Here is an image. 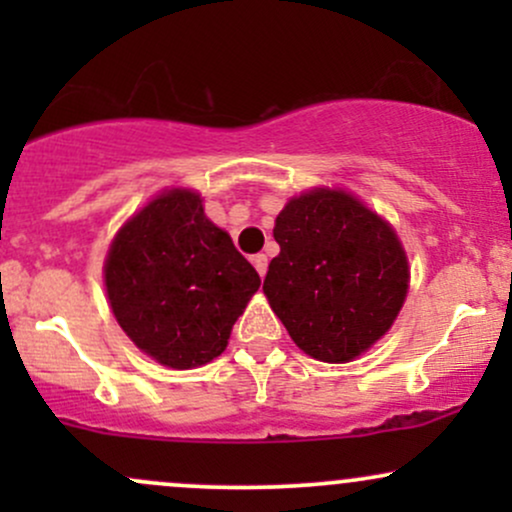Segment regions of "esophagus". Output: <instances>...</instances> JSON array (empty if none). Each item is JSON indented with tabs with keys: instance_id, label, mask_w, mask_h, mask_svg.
I'll list each match as a JSON object with an SVG mask.
<instances>
[{
	"instance_id": "esophagus-1",
	"label": "esophagus",
	"mask_w": 512,
	"mask_h": 512,
	"mask_svg": "<svg viewBox=\"0 0 512 512\" xmlns=\"http://www.w3.org/2000/svg\"><path fill=\"white\" fill-rule=\"evenodd\" d=\"M252 264H255L257 274H260V276L267 274V255H262V252H257V255H252Z\"/></svg>"
}]
</instances>
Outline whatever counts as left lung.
Wrapping results in <instances>:
<instances>
[{
    "label": "left lung",
    "instance_id": "1",
    "mask_svg": "<svg viewBox=\"0 0 512 512\" xmlns=\"http://www.w3.org/2000/svg\"><path fill=\"white\" fill-rule=\"evenodd\" d=\"M264 296L305 354L344 363L390 330L409 286L402 245L351 195L313 190L276 216Z\"/></svg>",
    "mask_w": 512,
    "mask_h": 512
}]
</instances>
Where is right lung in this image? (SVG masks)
<instances>
[{
    "mask_svg": "<svg viewBox=\"0 0 512 512\" xmlns=\"http://www.w3.org/2000/svg\"><path fill=\"white\" fill-rule=\"evenodd\" d=\"M122 330L170 368H197L226 349L260 274L190 190L156 197L125 223L105 260Z\"/></svg>",
    "mask_w": 512,
    "mask_h": 512,
    "instance_id": "right-lung-1",
    "label": "right lung"
}]
</instances>
